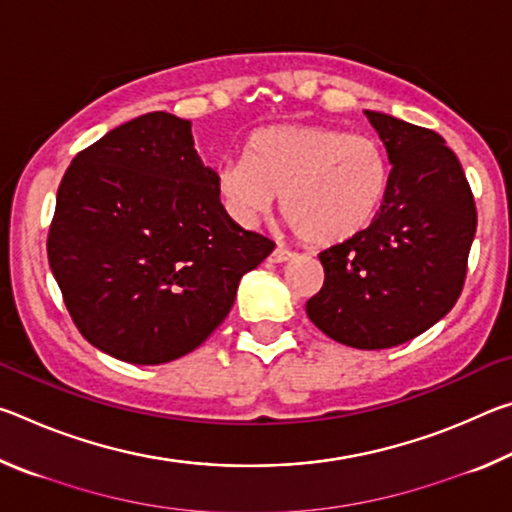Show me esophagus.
<instances>
[{
	"label": "esophagus",
	"instance_id": "34e87169",
	"mask_svg": "<svg viewBox=\"0 0 512 512\" xmlns=\"http://www.w3.org/2000/svg\"><path fill=\"white\" fill-rule=\"evenodd\" d=\"M293 257H296V253H291V250L282 248V246H277V248L273 250V253H271V257H268V259H271L273 264H282V262H289V259H293Z\"/></svg>",
	"mask_w": 512,
	"mask_h": 512
}]
</instances>
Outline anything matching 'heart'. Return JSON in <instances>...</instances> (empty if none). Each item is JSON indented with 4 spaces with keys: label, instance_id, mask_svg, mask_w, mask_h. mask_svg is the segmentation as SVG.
<instances>
[{
    "label": "heart",
    "instance_id": "heart-1",
    "mask_svg": "<svg viewBox=\"0 0 512 512\" xmlns=\"http://www.w3.org/2000/svg\"><path fill=\"white\" fill-rule=\"evenodd\" d=\"M391 167L381 144L323 126H271L244 160L219 171L232 214L253 221L282 198V216L307 244L332 246L368 230L386 201Z\"/></svg>",
    "mask_w": 512,
    "mask_h": 512
}]
</instances>
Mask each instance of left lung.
Returning a JSON list of instances; mask_svg holds the SVG:
<instances>
[{
	"label": "left lung",
	"mask_w": 512,
	"mask_h": 512,
	"mask_svg": "<svg viewBox=\"0 0 512 512\" xmlns=\"http://www.w3.org/2000/svg\"><path fill=\"white\" fill-rule=\"evenodd\" d=\"M391 167L386 201L368 230L318 255L325 282L307 316L329 339L384 350L427 332L461 296L476 207L443 137L366 110Z\"/></svg>",
	"instance_id": "8db88e82"
}]
</instances>
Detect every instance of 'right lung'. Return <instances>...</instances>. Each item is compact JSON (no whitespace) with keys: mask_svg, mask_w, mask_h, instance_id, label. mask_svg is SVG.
<instances>
[{"mask_svg":"<svg viewBox=\"0 0 512 512\" xmlns=\"http://www.w3.org/2000/svg\"><path fill=\"white\" fill-rule=\"evenodd\" d=\"M192 121L149 112L69 164L47 255L74 325L110 357L155 366L196 350L275 244L230 219Z\"/></svg>","mask_w":512,"mask_h":512,"instance_id":"right-lung-1","label":"right lung"}]
</instances>
